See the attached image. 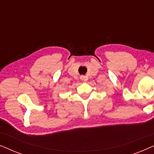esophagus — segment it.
<instances>
[{
  "mask_svg": "<svg viewBox=\"0 0 154 154\" xmlns=\"http://www.w3.org/2000/svg\"><path fill=\"white\" fill-rule=\"evenodd\" d=\"M80 79H81L82 81H85V76H84V75H81V76L80 77Z\"/></svg>",
  "mask_w": 154,
  "mask_h": 154,
  "instance_id": "obj_1",
  "label": "esophagus"
}]
</instances>
